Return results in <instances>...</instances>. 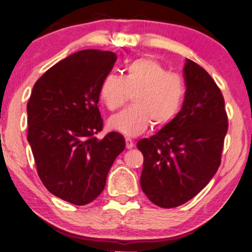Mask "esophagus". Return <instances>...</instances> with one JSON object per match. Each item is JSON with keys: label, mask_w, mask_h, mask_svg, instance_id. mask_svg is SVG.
<instances>
[{"label": "esophagus", "mask_w": 252, "mask_h": 252, "mask_svg": "<svg viewBox=\"0 0 252 252\" xmlns=\"http://www.w3.org/2000/svg\"><path fill=\"white\" fill-rule=\"evenodd\" d=\"M125 141H126V148H127V149H132V148L134 147L133 140L129 139V137H126Z\"/></svg>", "instance_id": "1"}]
</instances>
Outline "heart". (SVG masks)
Instances as JSON below:
<instances>
[{
  "label": "heart",
  "instance_id": "b5f03b06",
  "mask_svg": "<svg viewBox=\"0 0 252 252\" xmlns=\"http://www.w3.org/2000/svg\"><path fill=\"white\" fill-rule=\"evenodd\" d=\"M185 85L177 74L150 58H139L127 65L125 75L108 73L99 86V97L109 110H117L133 95V108L112 116L108 125L126 136H137L148 127H163L180 111Z\"/></svg>",
  "mask_w": 252,
  "mask_h": 252
}]
</instances>
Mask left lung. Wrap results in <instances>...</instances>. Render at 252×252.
I'll use <instances>...</instances> for the list:
<instances>
[{
    "label": "left lung",
    "instance_id": "obj_1",
    "mask_svg": "<svg viewBox=\"0 0 252 252\" xmlns=\"http://www.w3.org/2000/svg\"><path fill=\"white\" fill-rule=\"evenodd\" d=\"M187 89L177 117L136 147L143 154L141 188L154 204L170 209L195 197L216 174L228 122L218 86L186 60Z\"/></svg>",
    "mask_w": 252,
    "mask_h": 252
}]
</instances>
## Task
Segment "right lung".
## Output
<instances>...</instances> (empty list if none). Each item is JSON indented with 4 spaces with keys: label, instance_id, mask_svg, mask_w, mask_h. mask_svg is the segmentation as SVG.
<instances>
[{
    "label": "right lung",
    "instance_id": "1",
    "mask_svg": "<svg viewBox=\"0 0 252 252\" xmlns=\"http://www.w3.org/2000/svg\"><path fill=\"white\" fill-rule=\"evenodd\" d=\"M116 61L112 51L72 54L35 82L27 103V140L37 174L51 194L74 205L101 194L113 161L125 149L122 134L95 136L103 127L99 86Z\"/></svg>",
    "mask_w": 252,
    "mask_h": 252
}]
</instances>
